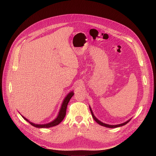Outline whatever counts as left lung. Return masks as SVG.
<instances>
[{
  "mask_svg": "<svg viewBox=\"0 0 156 156\" xmlns=\"http://www.w3.org/2000/svg\"><path fill=\"white\" fill-rule=\"evenodd\" d=\"M90 111H91V114H92V117H93V119H94V120L98 123V124H99L100 125H101V126H105V127H107V128H117V127H120V126H123V125H126V123H128L129 121H130V120H131V119H129L128 120H127L126 122H124V123H120V124H118V125H108V124H106V123H103V122H101L100 120H99L95 116H94V114H93V111H92V109H91V107L90 106Z\"/></svg>",
  "mask_w": 156,
  "mask_h": 156,
  "instance_id": "obj_1",
  "label": "left lung"
}]
</instances>
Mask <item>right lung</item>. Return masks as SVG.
<instances>
[{"label":"right lung","instance_id":"right-lung-1","mask_svg":"<svg viewBox=\"0 0 156 156\" xmlns=\"http://www.w3.org/2000/svg\"><path fill=\"white\" fill-rule=\"evenodd\" d=\"M74 93L73 91H71L64 98L63 102L61 105V107L60 108V110L58 112V114L57 116V117L52 122H51L50 123H46V124H35L34 123L31 122L30 120H28L27 119H26L25 117H23V115H21L22 117H23L26 121H27L28 122H29L31 125H33L34 127L36 128H50V127H52L54 126H56L57 125H58L64 119V117H65L66 115V107H67V105L70 100V99L72 98V97L73 96Z\"/></svg>","mask_w":156,"mask_h":156}]
</instances>
